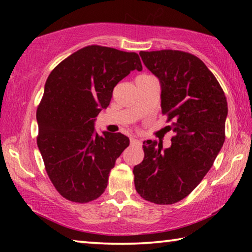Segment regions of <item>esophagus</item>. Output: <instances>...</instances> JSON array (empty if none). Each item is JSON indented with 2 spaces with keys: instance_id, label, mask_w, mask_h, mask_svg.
<instances>
[{
  "instance_id": "esophagus-1",
  "label": "esophagus",
  "mask_w": 252,
  "mask_h": 252,
  "mask_svg": "<svg viewBox=\"0 0 252 252\" xmlns=\"http://www.w3.org/2000/svg\"><path fill=\"white\" fill-rule=\"evenodd\" d=\"M131 144H135V146H141V141L135 138H131Z\"/></svg>"
}]
</instances>
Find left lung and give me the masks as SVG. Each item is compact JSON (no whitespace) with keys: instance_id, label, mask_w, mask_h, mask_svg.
Here are the masks:
<instances>
[{"instance_id":"1","label":"left lung","mask_w":252,"mask_h":252,"mask_svg":"<svg viewBox=\"0 0 252 252\" xmlns=\"http://www.w3.org/2000/svg\"><path fill=\"white\" fill-rule=\"evenodd\" d=\"M161 87L162 114L171 121V147L143 142L144 159L133 168L134 186L144 200L172 204L186 198L212 167L224 142L228 105L212 72L181 51L140 52Z\"/></svg>"}]
</instances>
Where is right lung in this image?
Masks as SVG:
<instances>
[{
	"instance_id": "1",
	"label": "right lung",
	"mask_w": 252,
	"mask_h": 252,
	"mask_svg": "<svg viewBox=\"0 0 252 252\" xmlns=\"http://www.w3.org/2000/svg\"><path fill=\"white\" fill-rule=\"evenodd\" d=\"M134 70H142L136 53L90 45L63 60L46 80L36 111L37 147L50 180L70 201L99 198L116 160L129 147L126 135H99L94 125L114 87Z\"/></svg>"
}]
</instances>
